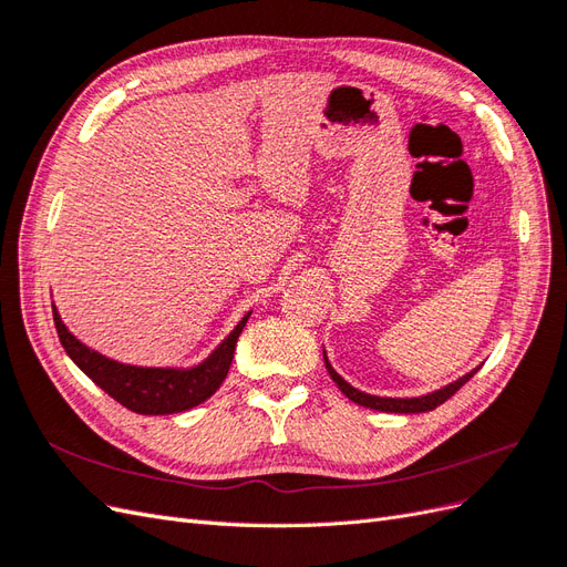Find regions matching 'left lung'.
<instances>
[{"mask_svg":"<svg viewBox=\"0 0 567 567\" xmlns=\"http://www.w3.org/2000/svg\"><path fill=\"white\" fill-rule=\"evenodd\" d=\"M323 364H326V369H329L333 383L340 388V392L346 394V398H350L354 404H362V406H367V409L388 411V414H421V411H433V409L440 406L442 402H447L463 383H468V381L473 379V375H475V371L480 369V367H477V369L468 371L466 375H461V379L452 381L450 385H444V388H440V390L421 394V398H379V394H369V392H362V390L352 388L346 379H342V375L331 367L329 357H326V350H323Z\"/></svg>","mask_w":567,"mask_h":567,"instance_id":"8db88e82","label":"left lung"}]
</instances>
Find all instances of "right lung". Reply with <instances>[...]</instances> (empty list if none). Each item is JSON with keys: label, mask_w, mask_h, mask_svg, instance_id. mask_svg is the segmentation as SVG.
I'll list each match as a JSON object with an SVG mask.
<instances>
[{"label": "right lung", "mask_w": 567, "mask_h": 567, "mask_svg": "<svg viewBox=\"0 0 567 567\" xmlns=\"http://www.w3.org/2000/svg\"><path fill=\"white\" fill-rule=\"evenodd\" d=\"M54 310L56 333L65 354L73 359L82 373L109 392L115 402L127 406L134 414L165 416L179 414V411L194 409L217 392L221 381L227 379L236 340L241 336L250 312L234 326V331L219 342V346L198 362L196 367H134L115 362V359L101 354L80 342L68 326L61 321L56 305Z\"/></svg>", "instance_id": "obj_1"}]
</instances>
